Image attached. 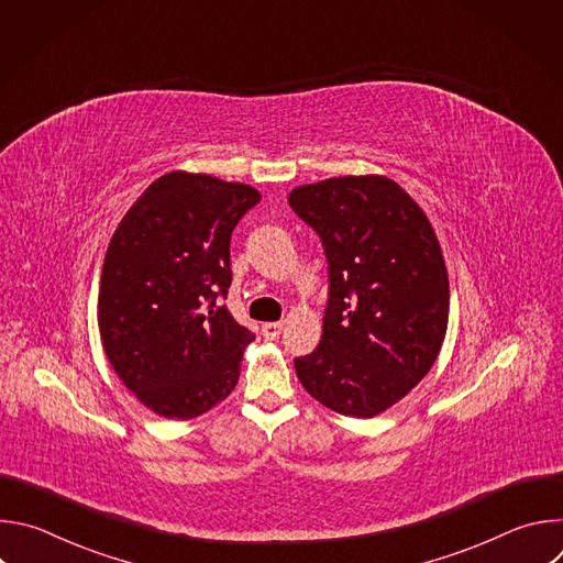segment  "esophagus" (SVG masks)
Returning <instances> with one entry per match:
<instances>
[{
  "label": "esophagus",
  "instance_id": "obj_1",
  "mask_svg": "<svg viewBox=\"0 0 563 563\" xmlns=\"http://www.w3.org/2000/svg\"><path fill=\"white\" fill-rule=\"evenodd\" d=\"M280 332H283V323H265L263 325V336L267 341H276L280 336Z\"/></svg>",
  "mask_w": 563,
  "mask_h": 563
}]
</instances>
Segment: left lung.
Here are the masks:
<instances>
[{
  "label": "left lung",
  "instance_id": "obj_1",
  "mask_svg": "<svg viewBox=\"0 0 563 563\" xmlns=\"http://www.w3.org/2000/svg\"><path fill=\"white\" fill-rule=\"evenodd\" d=\"M289 207L330 263L323 339L294 361L298 380L343 417L383 415L423 380L445 341L450 280L434 227L378 174L294 187Z\"/></svg>",
  "mask_w": 563,
  "mask_h": 563
}]
</instances>
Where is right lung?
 Masks as SVG:
<instances>
[{
	"label": "right lung",
	"mask_w": 563,
	"mask_h": 563,
	"mask_svg": "<svg viewBox=\"0 0 563 563\" xmlns=\"http://www.w3.org/2000/svg\"><path fill=\"white\" fill-rule=\"evenodd\" d=\"M261 191L209 174L153 180L120 220L100 276L98 328L144 408L189 421L224 400L254 334L227 305L231 231Z\"/></svg>",
	"instance_id": "1"
}]
</instances>
